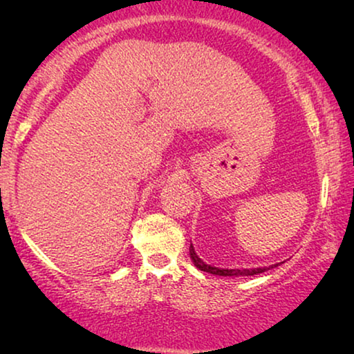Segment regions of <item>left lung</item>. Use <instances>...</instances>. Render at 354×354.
Instances as JSON below:
<instances>
[{
	"label": "left lung",
	"mask_w": 354,
	"mask_h": 354,
	"mask_svg": "<svg viewBox=\"0 0 354 354\" xmlns=\"http://www.w3.org/2000/svg\"><path fill=\"white\" fill-rule=\"evenodd\" d=\"M190 258L193 261V264L196 266L198 269L203 270V272H209L214 275H224V277H236V275H256L261 272H266V270L270 268H277L279 264L270 266V268H256V269H219V268H212V266L203 263V261L198 258V254L195 253V248L193 245H190Z\"/></svg>",
	"instance_id": "8db88e82"
}]
</instances>
